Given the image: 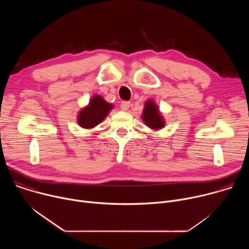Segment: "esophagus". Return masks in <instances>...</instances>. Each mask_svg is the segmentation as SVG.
<instances>
[{
	"instance_id": "esophagus-1",
	"label": "esophagus",
	"mask_w": 249,
	"mask_h": 249,
	"mask_svg": "<svg viewBox=\"0 0 249 249\" xmlns=\"http://www.w3.org/2000/svg\"><path fill=\"white\" fill-rule=\"evenodd\" d=\"M120 107H121V109L124 110V111L128 110V108L130 107V102H129V101H122L121 104H120Z\"/></svg>"
}]
</instances>
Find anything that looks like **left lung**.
Wrapping results in <instances>:
<instances>
[{"mask_svg": "<svg viewBox=\"0 0 249 249\" xmlns=\"http://www.w3.org/2000/svg\"><path fill=\"white\" fill-rule=\"evenodd\" d=\"M145 109L143 113L144 122L153 129H160L163 127L164 122L162 117L159 113V109L153 101H148L145 104Z\"/></svg>", "mask_w": 249, "mask_h": 249, "instance_id": "1", "label": "left lung"}]
</instances>
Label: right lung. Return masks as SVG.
I'll list each match as a JSON object with an SVG mask.
<instances>
[{
    "label": "right lung",
    "instance_id": "add662e5",
    "mask_svg": "<svg viewBox=\"0 0 249 249\" xmlns=\"http://www.w3.org/2000/svg\"><path fill=\"white\" fill-rule=\"evenodd\" d=\"M112 108V105L106 102L101 96L95 95L90 100L88 107L79 115V124L84 128H92L99 124Z\"/></svg>",
    "mask_w": 249,
    "mask_h": 249
}]
</instances>
